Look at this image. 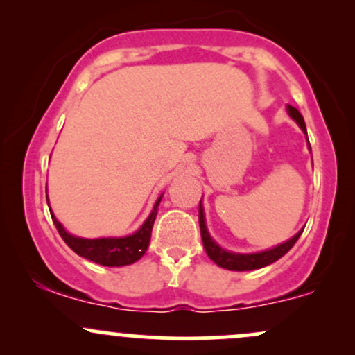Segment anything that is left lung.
<instances>
[{"label":"left lung","mask_w":355,"mask_h":355,"mask_svg":"<svg viewBox=\"0 0 355 355\" xmlns=\"http://www.w3.org/2000/svg\"><path fill=\"white\" fill-rule=\"evenodd\" d=\"M288 113L289 116L300 125L301 130L306 133V125H304L303 116H301L298 110H296L295 106L288 105ZM200 230H201V240H203V247L205 250H207L208 257L211 259L216 266H220V268L228 269V270H254V269H261L264 268V266L272 264V262H276L277 259L283 257V255L288 252L293 245H295L296 240L300 239L301 232H303V230L298 232V234H296L293 239H289L288 242L281 243V245L274 247V249L264 250V252H259V254L227 252V250H223L222 247L216 245V243L213 242V239L209 237L207 225H205V213H203V208H201V201H200Z\"/></svg>","instance_id":"1"}]
</instances>
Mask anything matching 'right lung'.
I'll return each instance as SVG.
<instances>
[{
  "label": "right lung",
  "instance_id": "right-lung-1",
  "mask_svg": "<svg viewBox=\"0 0 355 355\" xmlns=\"http://www.w3.org/2000/svg\"><path fill=\"white\" fill-rule=\"evenodd\" d=\"M162 198V196H161ZM161 198L155 203L154 209L148 215L146 223L139 228L133 235L121 239H79L74 235L67 234L64 227L55 220L54 213H51L52 220H54L55 228L59 230L60 237L64 242L74 250L76 254L81 257L89 259V261L96 262V264L108 266V268H120V266L133 264L139 261L144 254H146L148 242H150L152 227H154L155 216H157V205ZM51 209V208H49Z\"/></svg>",
  "mask_w": 355,
  "mask_h": 355
}]
</instances>
